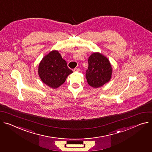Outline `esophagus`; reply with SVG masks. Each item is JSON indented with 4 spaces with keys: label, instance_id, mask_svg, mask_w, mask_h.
Returning <instances> with one entry per match:
<instances>
[{
    "label": "esophagus",
    "instance_id": "obj_1",
    "mask_svg": "<svg viewBox=\"0 0 152 152\" xmlns=\"http://www.w3.org/2000/svg\"><path fill=\"white\" fill-rule=\"evenodd\" d=\"M73 72H80V68H75L74 70H73Z\"/></svg>",
    "mask_w": 152,
    "mask_h": 152
}]
</instances>
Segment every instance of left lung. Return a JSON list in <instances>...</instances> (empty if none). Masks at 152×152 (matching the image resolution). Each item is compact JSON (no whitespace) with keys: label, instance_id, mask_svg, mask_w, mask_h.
<instances>
[{"label":"left lung","instance_id":"obj_1","mask_svg":"<svg viewBox=\"0 0 152 152\" xmlns=\"http://www.w3.org/2000/svg\"><path fill=\"white\" fill-rule=\"evenodd\" d=\"M86 79L89 86L97 88L107 83L112 78V67L109 60L102 54L92 53L88 60Z\"/></svg>","mask_w":152,"mask_h":152}]
</instances>
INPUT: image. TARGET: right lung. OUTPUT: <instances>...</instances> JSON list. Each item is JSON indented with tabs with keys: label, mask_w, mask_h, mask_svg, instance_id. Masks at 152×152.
I'll use <instances>...</instances> for the list:
<instances>
[{
	"label": "right lung",
	"mask_w": 152,
	"mask_h": 152,
	"mask_svg": "<svg viewBox=\"0 0 152 152\" xmlns=\"http://www.w3.org/2000/svg\"><path fill=\"white\" fill-rule=\"evenodd\" d=\"M72 73L58 50L50 51L39 64L38 74L41 80L53 89L62 85L68 76Z\"/></svg>",
	"instance_id": "obj_1"
}]
</instances>
